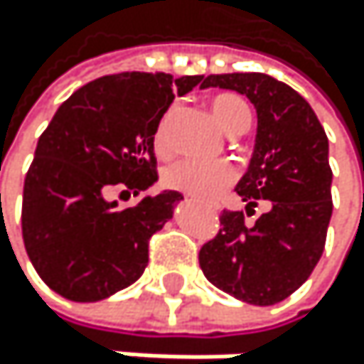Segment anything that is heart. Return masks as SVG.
I'll use <instances>...</instances> for the list:
<instances>
[{
  "mask_svg": "<svg viewBox=\"0 0 364 364\" xmlns=\"http://www.w3.org/2000/svg\"><path fill=\"white\" fill-rule=\"evenodd\" d=\"M170 115L166 113L159 122L155 133V148L157 152H166L170 146L168 124ZM212 115L220 127L233 135L245 133L251 124V111L242 97L233 93H220L212 100ZM235 178V172L229 164L223 161H196V159H178L164 170V183L170 190L190 194L198 200H214L218 198Z\"/></svg>",
  "mask_w": 364,
  "mask_h": 364,
  "instance_id": "b5f03b06",
  "label": "heart"
}]
</instances>
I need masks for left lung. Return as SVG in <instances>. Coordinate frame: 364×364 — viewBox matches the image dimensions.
I'll list each match as a JSON object with an SVG mask.
<instances>
[{
  "label": "left lung",
  "instance_id": "8db88e82",
  "mask_svg": "<svg viewBox=\"0 0 364 364\" xmlns=\"http://www.w3.org/2000/svg\"><path fill=\"white\" fill-rule=\"evenodd\" d=\"M203 89L247 95L257 113L255 148L235 192L247 216L264 200L269 212L255 225L245 212H223L214 240L200 247L205 277L227 295L273 306L290 297L323 255L332 218L328 135L304 97L267 74H212Z\"/></svg>",
  "mask_w": 364,
  "mask_h": 364
}]
</instances>
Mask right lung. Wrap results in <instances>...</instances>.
Segmentation results:
<instances>
[{"instance_id": "obj_1", "label": "right lung", "mask_w": 364, "mask_h": 364, "mask_svg": "<svg viewBox=\"0 0 364 364\" xmlns=\"http://www.w3.org/2000/svg\"><path fill=\"white\" fill-rule=\"evenodd\" d=\"M203 76L124 72L74 91L58 107L23 183L21 233L32 267L69 301H100L148 267V242L183 198L166 190L133 207L113 190L139 194L157 181L155 133L174 100Z\"/></svg>"}]
</instances>
